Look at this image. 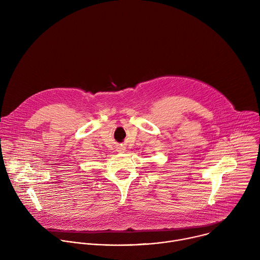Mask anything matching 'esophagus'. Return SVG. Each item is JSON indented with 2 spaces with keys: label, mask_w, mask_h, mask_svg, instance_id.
Instances as JSON below:
<instances>
[{
  "label": "esophagus",
  "mask_w": 260,
  "mask_h": 260,
  "mask_svg": "<svg viewBox=\"0 0 260 260\" xmlns=\"http://www.w3.org/2000/svg\"><path fill=\"white\" fill-rule=\"evenodd\" d=\"M117 151H118V152H124V151H125V148L121 146V147H119V148H118Z\"/></svg>",
  "instance_id": "1"
}]
</instances>
